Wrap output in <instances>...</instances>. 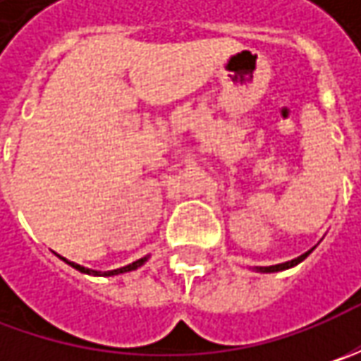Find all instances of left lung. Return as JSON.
Instances as JSON below:
<instances>
[{"instance_id":"1","label":"left lung","mask_w":361,"mask_h":361,"mask_svg":"<svg viewBox=\"0 0 361 361\" xmlns=\"http://www.w3.org/2000/svg\"><path fill=\"white\" fill-rule=\"evenodd\" d=\"M312 253V249L307 251V253H303V255H299L298 259H291V261H285V263H279V265H269V267H255L259 273H275V271H283V269H289V267H295L298 263H301L305 257Z\"/></svg>"}]
</instances>
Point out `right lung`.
Returning <instances> with one entry per match:
<instances>
[{"label":"right lung","mask_w":361,"mask_h":361,"mask_svg":"<svg viewBox=\"0 0 361 361\" xmlns=\"http://www.w3.org/2000/svg\"><path fill=\"white\" fill-rule=\"evenodd\" d=\"M58 257H60V255H58ZM60 259H63V257H60ZM146 259H148V257H142V259L134 261V263L126 265V267H120V269H114V271H106V273H100V271H92V269H88V267H82V265H78V263H74V261H68V259H63V261H66L68 265H72L74 269L80 271V273H88V275H106V277H110V275H120V273H128V271L138 269L140 265H145Z\"/></svg>","instance_id":"right-lung-1"}]
</instances>
